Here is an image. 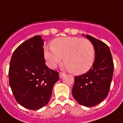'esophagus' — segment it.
Masks as SVG:
<instances>
[{"instance_id":"1","label":"esophagus","mask_w":123,"mask_h":123,"mask_svg":"<svg viewBox=\"0 0 123 123\" xmlns=\"http://www.w3.org/2000/svg\"><path fill=\"white\" fill-rule=\"evenodd\" d=\"M64 75H65V73L62 72H60V74H59V76H60V78H62Z\"/></svg>"}]
</instances>
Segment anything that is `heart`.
<instances>
[{"instance_id":"obj_1","label":"heart","mask_w":123,"mask_h":123,"mask_svg":"<svg viewBox=\"0 0 123 123\" xmlns=\"http://www.w3.org/2000/svg\"><path fill=\"white\" fill-rule=\"evenodd\" d=\"M52 46L44 48V57L50 68L63 63L69 72L80 75L92 68L95 59V48L92 42L77 37H61L53 41Z\"/></svg>"}]
</instances>
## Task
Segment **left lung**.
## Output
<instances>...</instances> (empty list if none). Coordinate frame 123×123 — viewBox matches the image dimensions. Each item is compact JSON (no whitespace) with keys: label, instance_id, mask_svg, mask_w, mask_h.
I'll use <instances>...</instances> for the list:
<instances>
[{"label":"left lung","instance_id":"1","mask_svg":"<svg viewBox=\"0 0 123 123\" xmlns=\"http://www.w3.org/2000/svg\"><path fill=\"white\" fill-rule=\"evenodd\" d=\"M95 48L94 62L87 73L75 77L73 98L79 104L93 107L107 97L111 83L114 64L109 46L92 36L86 35Z\"/></svg>","mask_w":123,"mask_h":123}]
</instances>
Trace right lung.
Wrapping results in <instances>:
<instances>
[{
	"label": "right lung",
	"mask_w": 123,
	"mask_h": 123,
	"mask_svg": "<svg viewBox=\"0 0 123 123\" xmlns=\"http://www.w3.org/2000/svg\"><path fill=\"white\" fill-rule=\"evenodd\" d=\"M43 45L40 35L29 38L15 50L10 63L9 83L15 99L31 110L47 105L60 78L58 71L46 65Z\"/></svg>",
	"instance_id": "obj_1"
}]
</instances>
